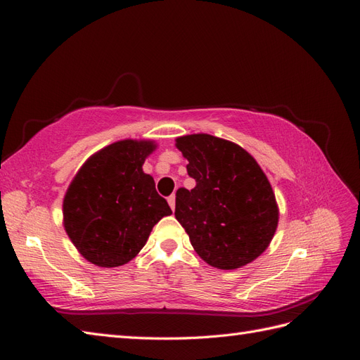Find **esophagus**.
I'll use <instances>...</instances> for the list:
<instances>
[{"label": "esophagus", "instance_id": "obj_1", "mask_svg": "<svg viewBox=\"0 0 360 360\" xmlns=\"http://www.w3.org/2000/svg\"><path fill=\"white\" fill-rule=\"evenodd\" d=\"M168 204L171 207V210L176 209V195H171V197L168 198Z\"/></svg>", "mask_w": 360, "mask_h": 360}]
</instances>
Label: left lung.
Here are the masks:
<instances>
[{
    "label": "left lung",
    "mask_w": 360,
    "mask_h": 360,
    "mask_svg": "<svg viewBox=\"0 0 360 360\" xmlns=\"http://www.w3.org/2000/svg\"><path fill=\"white\" fill-rule=\"evenodd\" d=\"M176 147L197 181L176 193V219L207 264L234 270L252 263L275 236L279 210L257 160L231 141L184 135Z\"/></svg>",
    "instance_id": "1"
}]
</instances>
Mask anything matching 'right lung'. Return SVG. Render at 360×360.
<instances>
[{
    "instance_id": "add662e5",
    "label": "right lung",
    "mask_w": 360,
    "mask_h": 360,
    "mask_svg": "<svg viewBox=\"0 0 360 360\" xmlns=\"http://www.w3.org/2000/svg\"><path fill=\"white\" fill-rule=\"evenodd\" d=\"M155 141L123 139L97 151L76 172L63 201V224L79 254L99 267L135 258L153 226L172 212L143 171Z\"/></svg>"
}]
</instances>
